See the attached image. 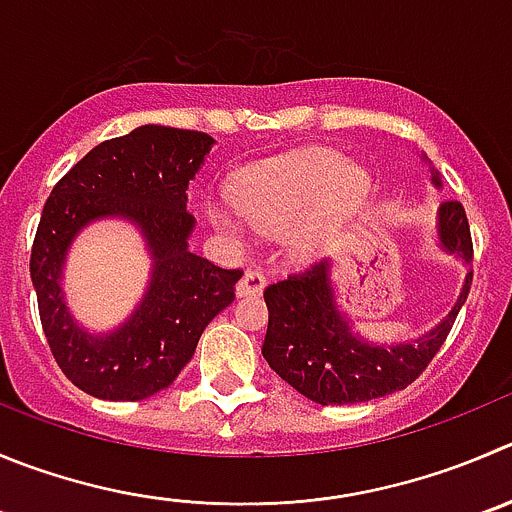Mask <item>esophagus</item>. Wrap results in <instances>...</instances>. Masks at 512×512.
<instances>
[{"mask_svg":"<svg viewBox=\"0 0 512 512\" xmlns=\"http://www.w3.org/2000/svg\"><path fill=\"white\" fill-rule=\"evenodd\" d=\"M266 289V276L261 271H246L236 284L238 296H259Z\"/></svg>","mask_w":512,"mask_h":512,"instance_id":"obj_1","label":"esophagus"}]
</instances>
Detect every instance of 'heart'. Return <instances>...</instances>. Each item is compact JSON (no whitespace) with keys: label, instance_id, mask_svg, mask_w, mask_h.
I'll use <instances>...</instances> for the list:
<instances>
[{"label":"heart","instance_id":"obj_1","mask_svg":"<svg viewBox=\"0 0 512 512\" xmlns=\"http://www.w3.org/2000/svg\"><path fill=\"white\" fill-rule=\"evenodd\" d=\"M369 178L334 150H301L243 170L233 188L238 213L259 231L284 233L286 253L309 261L332 246L362 208ZM211 223L231 238L243 226L226 206H211Z\"/></svg>","mask_w":512,"mask_h":512}]
</instances>
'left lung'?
Returning a JSON list of instances; mask_svg holds the SVG:
<instances>
[{
  "mask_svg": "<svg viewBox=\"0 0 512 512\" xmlns=\"http://www.w3.org/2000/svg\"><path fill=\"white\" fill-rule=\"evenodd\" d=\"M427 163V158L422 155ZM430 183L440 191L442 178L430 168ZM437 246L472 264V241L465 208L445 201L437 208ZM472 271H467L457 301L447 316L417 339L374 344L354 332L342 311L334 284V261H319L301 274L266 286L269 306L261 354L286 384L316 405H357L405 389L440 352L455 324L457 311L470 294Z\"/></svg>",
  "mask_w": 512,
  "mask_h": 512,
  "instance_id": "left-lung-1",
  "label": "left lung"
}]
</instances>
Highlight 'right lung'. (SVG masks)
Instances as JSON below:
<instances>
[{"instance_id": "1", "label": "right lung", "mask_w": 512, "mask_h": 512, "mask_svg": "<svg viewBox=\"0 0 512 512\" xmlns=\"http://www.w3.org/2000/svg\"><path fill=\"white\" fill-rule=\"evenodd\" d=\"M216 140L198 130L140 125L92 148L52 188L34 236L29 276L52 357L82 392L100 399H145L191 362L203 329L236 294L238 269H221L188 248L196 218L188 186ZM128 220L151 253L149 289L113 333H87L69 314L61 279L82 227Z\"/></svg>"}]
</instances>
